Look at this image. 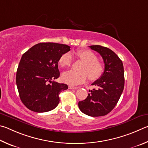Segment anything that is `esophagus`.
<instances>
[{
  "mask_svg": "<svg viewBox=\"0 0 148 148\" xmlns=\"http://www.w3.org/2000/svg\"><path fill=\"white\" fill-rule=\"evenodd\" d=\"M69 89L70 90H77L79 88V87L77 86H69Z\"/></svg>",
  "mask_w": 148,
  "mask_h": 148,
  "instance_id": "1",
  "label": "esophagus"
}]
</instances>
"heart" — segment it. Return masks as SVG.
<instances>
[{"label": "heart", "instance_id": "heart-1", "mask_svg": "<svg viewBox=\"0 0 148 148\" xmlns=\"http://www.w3.org/2000/svg\"><path fill=\"white\" fill-rule=\"evenodd\" d=\"M76 54L84 62L80 68L81 71L70 70L64 72L62 76L63 82L69 85H77L86 81L88 76L91 81H95L101 77L104 71V66L98 60L97 56L94 52L88 49H82L77 51ZM72 62L71 54L66 53L60 56L58 63L62 67H68L71 65Z\"/></svg>", "mask_w": 148, "mask_h": 148}]
</instances>
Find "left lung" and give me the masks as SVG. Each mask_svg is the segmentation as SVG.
I'll return each instance as SVG.
<instances>
[{
	"mask_svg": "<svg viewBox=\"0 0 148 148\" xmlns=\"http://www.w3.org/2000/svg\"><path fill=\"white\" fill-rule=\"evenodd\" d=\"M102 56L105 70L99 79L92 85L86 99L79 102L82 112L92 117L105 116L111 112L120 99L124 88V69L122 61L114 52L101 45H90Z\"/></svg>",
	"mask_w": 148,
	"mask_h": 148,
	"instance_id": "1",
	"label": "left lung"
}]
</instances>
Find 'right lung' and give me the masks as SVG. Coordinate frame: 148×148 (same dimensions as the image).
I'll use <instances>...</instances> for the list:
<instances>
[{
  "label": "right lung",
  "mask_w": 148,
  "mask_h": 148,
  "mask_svg": "<svg viewBox=\"0 0 148 148\" xmlns=\"http://www.w3.org/2000/svg\"><path fill=\"white\" fill-rule=\"evenodd\" d=\"M69 51L70 47L64 44L40 43L23 54L16 84L20 99L28 109L45 112L58 105L60 93L67 90V85L52 81L60 77V58Z\"/></svg>",
  "instance_id": "obj_1"
}]
</instances>
